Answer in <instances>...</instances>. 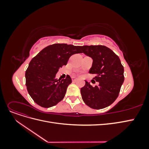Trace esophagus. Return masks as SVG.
Here are the masks:
<instances>
[{
	"label": "esophagus",
	"mask_w": 149,
	"mask_h": 149,
	"mask_svg": "<svg viewBox=\"0 0 149 149\" xmlns=\"http://www.w3.org/2000/svg\"><path fill=\"white\" fill-rule=\"evenodd\" d=\"M78 79V78H73V79H72V80H73V81H77Z\"/></svg>",
	"instance_id": "esophagus-1"
}]
</instances>
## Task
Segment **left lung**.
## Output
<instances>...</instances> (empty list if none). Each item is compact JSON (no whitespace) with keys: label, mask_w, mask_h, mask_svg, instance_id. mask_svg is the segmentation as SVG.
Here are the masks:
<instances>
[{"label":"left lung","mask_w":149,"mask_h":149,"mask_svg":"<svg viewBox=\"0 0 149 149\" xmlns=\"http://www.w3.org/2000/svg\"><path fill=\"white\" fill-rule=\"evenodd\" d=\"M79 48L93 59L89 73L95 74L93 79L98 82V85L92 86L85 80L84 86L81 88L83 101L96 109L110 106L118 97L124 81V67L119 56L103 45H85Z\"/></svg>","instance_id":"1"}]
</instances>
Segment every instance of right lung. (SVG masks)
I'll use <instances>...</instances> for the list:
<instances>
[{
  "mask_svg": "<svg viewBox=\"0 0 149 149\" xmlns=\"http://www.w3.org/2000/svg\"><path fill=\"white\" fill-rule=\"evenodd\" d=\"M80 53L79 46L55 43L43 48L31 60L25 72L26 86L37 104L50 107L64 98L71 78L67 75L65 79H58L56 74L71 55Z\"/></svg>",
  "mask_w": 149,
  "mask_h": 149,
  "instance_id": "right-lung-1",
  "label": "right lung"
}]
</instances>
